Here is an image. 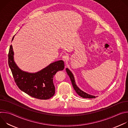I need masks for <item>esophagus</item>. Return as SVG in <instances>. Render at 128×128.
I'll return each instance as SVG.
<instances>
[{"label":"esophagus","mask_w":128,"mask_h":128,"mask_svg":"<svg viewBox=\"0 0 128 128\" xmlns=\"http://www.w3.org/2000/svg\"><path fill=\"white\" fill-rule=\"evenodd\" d=\"M62 59L65 62H67L69 60V57L67 55H64L62 56Z\"/></svg>","instance_id":"obj_1"}]
</instances>
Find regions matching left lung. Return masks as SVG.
<instances>
[{"instance_id": "1", "label": "left lung", "mask_w": 128, "mask_h": 128, "mask_svg": "<svg viewBox=\"0 0 128 128\" xmlns=\"http://www.w3.org/2000/svg\"><path fill=\"white\" fill-rule=\"evenodd\" d=\"M66 71L70 78L73 87H74V90H76V92L79 96H80V97L84 98H96V96L88 94L84 92V91H82V90H81L76 84L74 74H72V73L71 72V71L67 68H66Z\"/></svg>"}]
</instances>
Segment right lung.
Segmentation results:
<instances>
[{
    "label": "right lung",
    "mask_w": 128,
    "mask_h": 128,
    "mask_svg": "<svg viewBox=\"0 0 128 128\" xmlns=\"http://www.w3.org/2000/svg\"><path fill=\"white\" fill-rule=\"evenodd\" d=\"M14 38H12V41ZM14 51L10 46L8 54V65L14 82L21 90L36 99L46 100L55 93L53 78L57 72L64 68L63 61L50 63L46 68L36 73H29L21 70L14 60Z\"/></svg>",
    "instance_id": "obj_1"
}]
</instances>
